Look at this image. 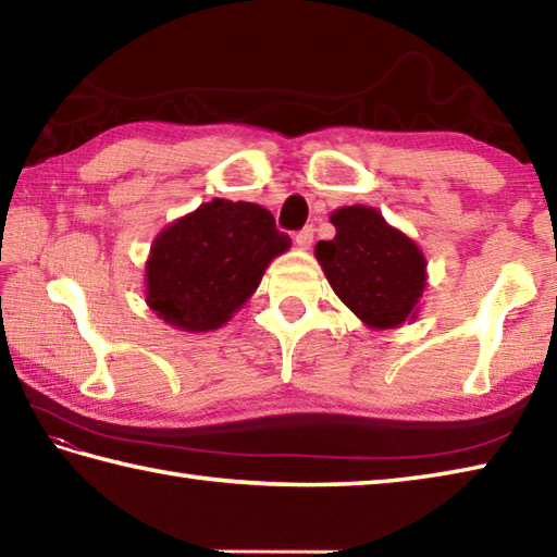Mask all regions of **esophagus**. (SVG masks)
<instances>
[{"instance_id":"34e87169","label":"esophagus","mask_w":557,"mask_h":557,"mask_svg":"<svg viewBox=\"0 0 557 557\" xmlns=\"http://www.w3.org/2000/svg\"><path fill=\"white\" fill-rule=\"evenodd\" d=\"M294 242H297L299 248H309L313 244V226H304Z\"/></svg>"}]
</instances>
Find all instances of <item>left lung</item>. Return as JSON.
<instances>
[{"mask_svg": "<svg viewBox=\"0 0 557 557\" xmlns=\"http://www.w3.org/2000/svg\"><path fill=\"white\" fill-rule=\"evenodd\" d=\"M331 224L335 238L315 244L313 256L345 307L374 331L416 321L428 287L420 246L367 205L341 207Z\"/></svg>", "mask_w": 557, "mask_h": 557, "instance_id": "1", "label": "left lung"}]
</instances>
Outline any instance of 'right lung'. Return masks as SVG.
<instances>
[{
  "label": "right lung",
  "instance_id": "add662e5",
  "mask_svg": "<svg viewBox=\"0 0 557 557\" xmlns=\"http://www.w3.org/2000/svg\"><path fill=\"white\" fill-rule=\"evenodd\" d=\"M292 246L256 202L214 198L163 226L145 265L149 309L185 333L216 331Z\"/></svg>",
  "mask_w": 557,
  "mask_h": 557
}]
</instances>
